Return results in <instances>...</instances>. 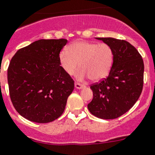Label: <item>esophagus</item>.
<instances>
[{
  "label": "esophagus",
  "instance_id": "1",
  "mask_svg": "<svg viewBox=\"0 0 155 155\" xmlns=\"http://www.w3.org/2000/svg\"><path fill=\"white\" fill-rule=\"evenodd\" d=\"M75 87L76 88V89L80 90V89H82V88H84V85L79 84V83H75Z\"/></svg>",
  "mask_w": 155,
  "mask_h": 155
}]
</instances>
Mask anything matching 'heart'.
<instances>
[{
    "mask_svg": "<svg viewBox=\"0 0 155 155\" xmlns=\"http://www.w3.org/2000/svg\"><path fill=\"white\" fill-rule=\"evenodd\" d=\"M59 63L62 69L71 75L77 68L75 76L78 80L90 77L93 81L102 80L110 74L114 61L113 48L106 43L77 41L60 52Z\"/></svg>",
    "mask_w": 155,
    "mask_h": 155,
    "instance_id": "b5f03b06",
    "label": "heart"
}]
</instances>
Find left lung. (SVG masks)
Masks as SVG:
<instances>
[{
    "mask_svg": "<svg viewBox=\"0 0 155 155\" xmlns=\"http://www.w3.org/2000/svg\"><path fill=\"white\" fill-rule=\"evenodd\" d=\"M110 45L114 52V61L106 79L91 86L93 99L89 111L101 119H115L134 106L143 85L144 64L137 49L124 40L114 38H95Z\"/></svg>",
    "mask_w": 155,
    "mask_h": 155,
    "instance_id": "1",
    "label": "left lung"
}]
</instances>
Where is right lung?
<instances>
[{
  "label": "right lung",
  "mask_w": 155,
  "mask_h": 155,
  "mask_svg": "<svg viewBox=\"0 0 155 155\" xmlns=\"http://www.w3.org/2000/svg\"><path fill=\"white\" fill-rule=\"evenodd\" d=\"M68 40L40 39L19 49L8 68L15 110L28 120L49 123L61 116L74 81L60 66L58 56Z\"/></svg>",
  "instance_id": "1"
}]
</instances>
